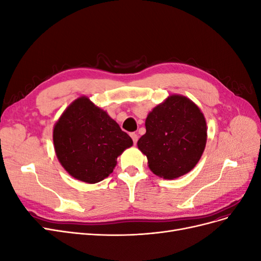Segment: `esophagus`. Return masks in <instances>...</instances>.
Instances as JSON below:
<instances>
[{"mask_svg":"<svg viewBox=\"0 0 261 261\" xmlns=\"http://www.w3.org/2000/svg\"><path fill=\"white\" fill-rule=\"evenodd\" d=\"M129 135H130V137H132V139H133V143L136 145L137 140H138V135H137V134H136V133H130Z\"/></svg>","mask_w":261,"mask_h":261,"instance_id":"esophagus-1","label":"esophagus"}]
</instances>
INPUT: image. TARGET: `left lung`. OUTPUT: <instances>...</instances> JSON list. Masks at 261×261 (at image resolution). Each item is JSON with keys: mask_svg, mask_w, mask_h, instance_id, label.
Returning <instances> with one entry per match:
<instances>
[{"mask_svg": "<svg viewBox=\"0 0 261 261\" xmlns=\"http://www.w3.org/2000/svg\"><path fill=\"white\" fill-rule=\"evenodd\" d=\"M206 141L207 125L199 108L174 94L148 114L146 134L137 145L155 175L173 179L195 167Z\"/></svg>", "mask_w": 261, "mask_h": 261, "instance_id": "left-lung-1", "label": "left lung"}]
</instances>
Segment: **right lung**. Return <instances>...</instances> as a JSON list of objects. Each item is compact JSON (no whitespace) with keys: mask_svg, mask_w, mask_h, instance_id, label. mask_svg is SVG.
I'll use <instances>...</instances> for the list:
<instances>
[{"mask_svg":"<svg viewBox=\"0 0 261 261\" xmlns=\"http://www.w3.org/2000/svg\"><path fill=\"white\" fill-rule=\"evenodd\" d=\"M53 143L63 168L73 177L93 184L111 174L117 156L133 140L107 112L82 97L55 124Z\"/></svg>","mask_w":261,"mask_h":261,"instance_id":"add662e5","label":"right lung"}]
</instances>
